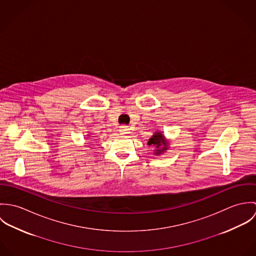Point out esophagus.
<instances>
[{
  "instance_id": "1",
  "label": "esophagus",
  "mask_w": 256,
  "mask_h": 256,
  "mask_svg": "<svg viewBox=\"0 0 256 256\" xmlns=\"http://www.w3.org/2000/svg\"><path fill=\"white\" fill-rule=\"evenodd\" d=\"M129 130H130L129 127H128V126H125V125L120 126V129H119V131L121 132V134H127Z\"/></svg>"
}]
</instances>
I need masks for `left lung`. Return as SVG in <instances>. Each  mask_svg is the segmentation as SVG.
<instances>
[{
    "instance_id": "left-lung-1",
    "label": "left lung",
    "mask_w": 256,
    "mask_h": 256,
    "mask_svg": "<svg viewBox=\"0 0 256 256\" xmlns=\"http://www.w3.org/2000/svg\"><path fill=\"white\" fill-rule=\"evenodd\" d=\"M162 144L164 145V148L162 149H158V148ZM148 145H152V146H156V154H160L162 152L166 150V142L162 136V134L160 132H156L154 133V135L148 140Z\"/></svg>"
}]
</instances>
